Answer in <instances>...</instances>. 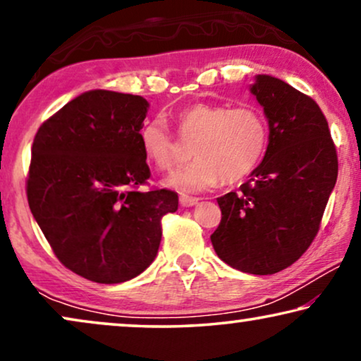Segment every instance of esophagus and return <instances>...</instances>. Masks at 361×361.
Returning <instances> with one entry per match:
<instances>
[{"mask_svg":"<svg viewBox=\"0 0 361 361\" xmlns=\"http://www.w3.org/2000/svg\"><path fill=\"white\" fill-rule=\"evenodd\" d=\"M199 199L197 197H189V195H180V205L182 207H192L195 205Z\"/></svg>","mask_w":361,"mask_h":361,"instance_id":"obj_1","label":"esophagus"}]
</instances>
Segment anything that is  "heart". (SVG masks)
<instances>
[{
    "label": "heart",
    "instance_id": "heart-1",
    "mask_svg": "<svg viewBox=\"0 0 361 361\" xmlns=\"http://www.w3.org/2000/svg\"><path fill=\"white\" fill-rule=\"evenodd\" d=\"M182 141L194 142L190 164L177 169L166 185L184 192L214 187L220 179L231 184L250 176L268 147V123L258 108H231L226 103H194L177 115ZM140 145L146 161L167 171L176 162V145L167 123L151 118L142 123Z\"/></svg>",
    "mask_w": 361,
    "mask_h": 361
}]
</instances>
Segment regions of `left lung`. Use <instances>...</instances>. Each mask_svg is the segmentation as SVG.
Returning <instances> with one entry per match:
<instances>
[{"instance_id":"obj_1","label":"left lung","mask_w":361,"mask_h":361,"mask_svg":"<svg viewBox=\"0 0 361 361\" xmlns=\"http://www.w3.org/2000/svg\"><path fill=\"white\" fill-rule=\"evenodd\" d=\"M250 92L268 118L269 142L240 190L216 199L221 220L210 240L231 268L263 276L295 263L314 241L338 161L312 98L271 75H256Z\"/></svg>"}]
</instances>
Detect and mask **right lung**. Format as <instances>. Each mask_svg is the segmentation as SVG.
Instances as JSON below:
<instances>
[{
    "mask_svg": "<svg viewBox=\"0 0 361 361\" xmlns=\"http://www.w3.org/2000/svg\"><path fill=\"white\" fill-rule=\"evenodd\" d=\"M140 95L82 93L44 121L32 142L27 202L59 261L100 284L141 274L159 250L176 192H141L151 177L140 145Z\"/></svg>",
    "mask_w": 361,
    "mask_h": 361,
    "instance_id": "1",
    "label": "right lung"
}]
</instances>
